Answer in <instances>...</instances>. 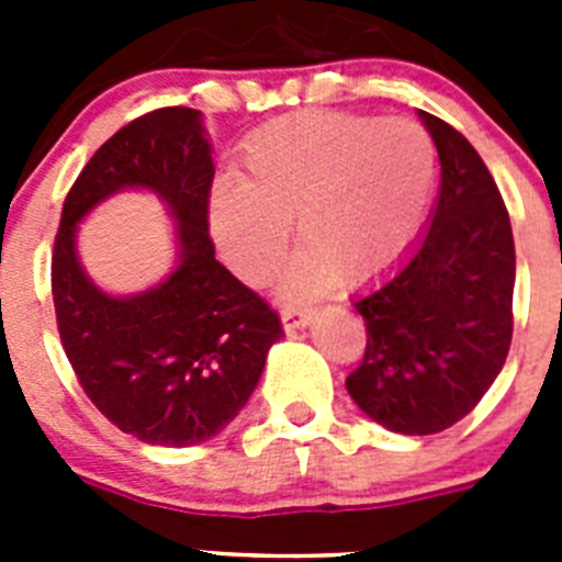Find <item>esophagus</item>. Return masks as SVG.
<instances>
[{
	"mask_svg": "<svg viewBox=\"0 0 562 562\" xmlns=\"http://www.w3.org/2000/svg\"><path fill=\"white\" fill-rule=\"evenodd\" d=\"M315 321V312L312 310H301V306H286L281 312V324H284L286 331H295V329H306V326Z\"/></svg>",
	"mask_w": 562,
	"mask_h": 562,
	"instance_id": "1",
	"label": "esophagus"
}]
</instances>
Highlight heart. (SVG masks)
<instances>
[{"mask_svg":"<svg viewBox=\"0 0 562 562\" xmlns=\"http://www.w3.org/2000/svg\"><path fill=\"white\" fill-rule=\"evenodd\" d=\"M241 180L211 191V231L227 265L261 284L276 272L295 222L304 247L284 292L306 297L391 267L414 241L436 180V146L408 117L286 114L250 134L238 154Z\"/></svg>","mask_w":562,"mask_h":562,"instance_id":"1","label":"heart"}]
</instances>
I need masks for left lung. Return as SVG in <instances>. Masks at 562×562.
Returning a JSON list of instances; mask_svg holds the SVG:
<instances>
[{
	"label": "left lung",
	"mask_w": 562,
	"mask_h": 562,
	"mask_svg": "<svg viewBox=\"0 0 562 562\" xmlns=\"http://www.w3.org/2000/svg\"><path fill=\"white\" fill-rule=\"evenodd\" d=\"M419 117L439 151V196L405 261L357 295L369 340L346 380L362 414L405 436L464 419L513 342L515 241L498 186L464 134Z\"/></svg>",
	"instance_id": "1"
}]
</instances>
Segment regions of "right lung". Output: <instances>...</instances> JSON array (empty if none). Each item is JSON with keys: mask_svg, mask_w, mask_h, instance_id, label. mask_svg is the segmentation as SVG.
Returning a JSON list of instances; mask_svg holds the SVG:
<instances>
[{"mask_svg": "<svg viewBox=\"0 0 562 562\" xmlns=\"http://www.w3.org/2000/svg\"><path fill=\"white\" fill-rule=\"evenodd\" d=\"M202 112L166 106L112 134L69 188L53 252L58 335L81 389L146 445L191 448L245 408L284 329L216 261L207 236L213 157ZM121 190H148L175 222L178 265L154 288L112 296L77 258V225Z\"/></svg>", "mask_w": 562, "mask_h": 562, "instance_id": "obj_1", "label": "right lung"}]
</instances>
